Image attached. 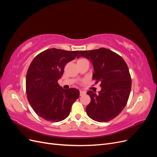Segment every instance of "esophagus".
I'll list each match as a JSON object with an SVG mask.
<instances>
[{"label": "esophagus", "instance_id": "esophagus-1", "mask_svg": "<svg viewBox=\"0 0 157 157\" xmlns=\"http://www.w3.org/2000/svg\"><path fill=\"white\" fill-rule=\"evenodd\" d=\"M84 94H86V92H84V91H80V96H83V95H84Z\"/></svg>", "mask_w": 157, "mask_h": 157}]
</instances>
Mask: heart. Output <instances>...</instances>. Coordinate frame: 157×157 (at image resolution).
<instances>
[{
    "instance_id": "heart-1",
    "label": "heart",
    "mask_w": 157,
    "mask_h": 157,
    "mask_svg": "<svg viewBox=\"0 0 157 157\" xmlns=\"http://www.w3.org/2000/svg\"><path fill=\"white\" fill-rule=\"evenodd\" d=\"M85 60H86V59H84V58H80V59H79L78 60L77 62H80V61H85Z\"/></svg>"
}]
</instances>
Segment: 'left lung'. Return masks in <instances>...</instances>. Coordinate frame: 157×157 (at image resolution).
<instances>
[{
    "label": "left lung",
    "mask_w": 157,
    "mask_h": 157,
    "mask_svg": "<svg viewBox=\"0 0 157 157\" xmlns=\"http://www.w3.org/2000/svg\"><path fill=\"white\" fill-rule=\"evenodd\" d=\"M81 56L91 61L92 78L100 82L101 87L98 94L92 90L87 92L91 98L87 115L97 122L110 121L121 113L129 98L132 79L128 65L121 56L105 48L80 51L77 58Z\"/></svg>",
    "instance_id": "obj_1"
}]
</instances>
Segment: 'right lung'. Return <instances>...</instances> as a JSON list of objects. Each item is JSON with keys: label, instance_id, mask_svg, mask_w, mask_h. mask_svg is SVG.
I'll return each mask as SVG.
<instances>
[{"label": "right lung", "instance_id": "obj_1", "mask_svg": "<svg viewBox=\"0 0 157 157\" xmlns=\"http://www.w3.org/2000/svg\"><path fill=\"white\" fill-rule=\"evenodd\" d=\"M79 51L50 48L33 59L26 75V94L31 107L38 116L51 122L67 118L73 103L79 97V90H64L58 80L65 65L77 57Z\"/></svg>", "mask_w": 157, "mask_h": 157}]
</instances>
